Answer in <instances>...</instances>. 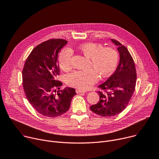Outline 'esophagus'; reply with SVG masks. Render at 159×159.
Here are the masks:
<instances>
[{"label":"esophagus","instance_id":"esophagus-1","mask_svg":"<svg viewBox=\"0 0 159 159\" xmlns=\"http://www.w3.org/2000/svg\"><path fill=\"white\" fill-rule=\"evenodd\" d=\"M86 92V90H82V89H76V93H77V94H80V93H85Z\"/></svg>","mask_w":159,"mask_h":159}]
</instances>
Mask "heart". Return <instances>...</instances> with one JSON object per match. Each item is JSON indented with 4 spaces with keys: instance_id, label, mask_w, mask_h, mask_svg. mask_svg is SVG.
<instances>
[{
    "instance_id": "b5f03b06",
    "label": "heart",
    "mask_w": 159,
    "mask_h": 159,
    "mask_svg": "<svg viewBox=\"0 0 159 159\" xmlns=\"http://www.w3.org/2000/svg\"><path fill=\"white\" fill-rule=\"evenodd\" d=\"M79 50L90 59V69L87 70H75L66 76V82L70 86L86 89L96 83L99 75L102 78L110 76L118 65V53L111 47L104 48L100 43H87L81 44ZM73 51L70 48H63L58 56V64L64 71L69 70L72 65Z\"/></svg>"
}]
</instances>
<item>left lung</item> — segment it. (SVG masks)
<instances>
[{
    "mask_svg": "<svg viewBox=\"0 0 159 159\" xmlns=\"http://www.w3.org/2000/svg\"><path fill=\"white\" fill-rule=\"evenodd\" d=\"M111 41L118 47L120 61L114 74L98 86L103 90L98 92L99 101L90 106L93 112L104 117L116 116L126 107L137 82L135 65L128 49L116 40Z\"/></svg>",
    "mask_w": 159,
    "mask_h": 159,
    "instance_id": "obj_1",
    "label": "left lung"
}]
</instances>
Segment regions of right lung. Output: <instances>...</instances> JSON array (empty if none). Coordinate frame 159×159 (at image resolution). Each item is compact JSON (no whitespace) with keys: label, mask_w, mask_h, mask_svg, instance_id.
Instances as JSON below:
<instances>
[{"label":"right lung","mask_w":159,"mask_h":159,"mask_svg":"<svg viewBox=\"0 0 159 159\" xmlns=\"http://www.w3.org/2000/svg\"><path fill=\"white\" fill-rule=\"evenodd\" d=\"M67 42L52 39L38 44L27 58L22 70L25 95L34 109L44 116L54 118L64 114L76 94L74 88L59 90L62 83L57 80L60 74L58 54Z\"/></svg>","instance_id":"1"}]
</instances>
